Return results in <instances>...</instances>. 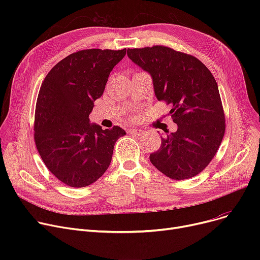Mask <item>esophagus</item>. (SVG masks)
Returning a JSON list of instances; mask_svg holds the SVG:
<instances>
[{"label":"esophagus","mask_w":260,"mask_h":260,"mask_svg":"<svg viewBox=\"0 0 260 260\" xmlns=\"http://www.w3.org/2000/svg\"><path fill=\"white\" fill-rule=\"evenodd\" d=\"M129 134H133V135H137V136H141L143 134V131L142 129H139V128H129L127 129Z\"/></svg>","instance_id":"34e87169"}]
</instances>
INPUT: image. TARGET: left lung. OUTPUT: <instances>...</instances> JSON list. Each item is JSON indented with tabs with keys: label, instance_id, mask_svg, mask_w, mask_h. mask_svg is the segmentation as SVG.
<instances>
[{
	"label": "left lung",
	"instance_id": "obj_1",
	"mask_svg": "<svg viewBox=\"0 0 260 260\" xmlns=\"http://www.w3.org/2000/svg\"><path fill=\"white\" fill-rule=\"evenodd\" d=\"M127 56L151 75L156 98L172 106L170 114L178 125L161 137L149 160L169 178H192L214 158L225 131L216 80L197 58L170 47L127 49Z\"/></svg>",
	"mask_w": 260,
	"mask_h": 260
}]
</instances>
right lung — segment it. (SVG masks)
Returning <instances> with one entry per match:
<instances>
[{"label": "right lung", "mask_w": 260, "mask_h": 260, "mask_svg": "<svg viewBox=\"0 0 260 260\" xmlns=\"http://www.w3.org/2000/svg\"><path fill=\"white\" fill-rule=\"evenodd\" d=\"M126 49H85L54 65L41 85L35 115V141L47 169L72 187L97 181L111 165L119 126L90 123L93 102Z\"/></svg>", "instance_id": "1"}]
</instances>
